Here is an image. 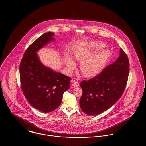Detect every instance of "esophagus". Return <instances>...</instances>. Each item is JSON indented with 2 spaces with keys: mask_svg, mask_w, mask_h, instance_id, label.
Here are the masks:
<instances>
[{
  "mask_svg": "<svg viewBox=\"0 0 146 146\" xmlns=\"http://www.w3.org/2000/svg\"><path fill=\"white\" fill-rule=\"evenodd\" d=\"M71 87L72 88H76L79 86V83L77 81L75 80H72L71 81Z\"/></svg>",
  "mask_w": 146,
  "mask_h": 146,
  "instance_id": "obj_1",
  "label": "esophagus"
}]
</instances>
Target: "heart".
Segmentation results:
<instances>
[{"label": "heart", "mask_w": 146, "mask_h": 146, "mask_svg": "<svg viewBox=\"0 0 146 146\" xmlns=\"http://www.w3.org/2000/svg\"><path fill=\"white\" fill-rule=\"evenodd\" d=\"M104 44L98 42H91L86 47L77 50L74 53L77 60L81 62L80 70L86 78H92L98 75L106 67L111 58V52L109 49L103 50L95 54L104 48ZM66 65L69 70L76 68L74 60L68 58Z\"/></svg>", "instance_id": "b5f03b06"}]
</instances>
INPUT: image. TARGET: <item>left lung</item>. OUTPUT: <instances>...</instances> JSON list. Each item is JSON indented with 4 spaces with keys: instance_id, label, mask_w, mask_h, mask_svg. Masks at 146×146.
Here are the masks:
<instances>
[{
    "instance_id": "left-lung-1",
    "label": "left lung",
    "mask_w": 146,
    "mask_h": 146,
    "mask_svg": "<svg viewBox=\"0 0 146 146\" xmlns=\"http://www.w3.org/2000/svg\"><path fill=\"white\" fill-rule=\"evenodd\" d=\"M129 72V62L120 49L117 59L93 78L81 82L83 94L80 100L82 110L89 115H97L110 108L122 96Z\"/></svg>"
}]
</instances>
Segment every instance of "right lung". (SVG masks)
Masks as SVG:
<instances>
[{
  "label": "right lung",
  "mask_w": 146,
  "mask_h": 146,
  "mask_svg": "<svg viewBox=\"0 0 146 146\" xmlns=\"http://www.w3.org/2000/svg\"><path fill=\"white\" fill-rule=\"evenodd\" d=\"M54 33H45L25 51L19 65L21 88L29 102L43 113L58 108L71 78L43 65L37 52L54 40Z\"/></svg>",
  "instance_id": "1"
}]
</instances>
